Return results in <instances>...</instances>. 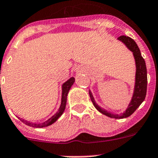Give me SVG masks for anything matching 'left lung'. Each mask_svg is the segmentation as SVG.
<instances>
[{"label": "left lung", "mask_w": 158, "mask_h": 158, "mask_svg": "<svg viewBox=\"0 0 158 158\" xmlns=\"http://www.w3.org/2000/svg\"><path fill=\"white\" fill-rule=\"evenodd\" d=\"M118 39L123 42L127 46V47L131 52H133L134 56L135 59V63H136V82H135V92H134L133 98H132L130 105L128 106V108L125 113L119 114V115L118 114H111V113L106 111L105 109L100 108L94 101V98L90 91L89 92V93L93 106L102 114H105L108 117L112 118H127L131 115L145 98L148 85L147 68H146L145 61H144V58L141 54V51H140L138 45L133 39L126 36H121Z\"/></svg>", "instance_id": "left-lung-1"}]
</instances>
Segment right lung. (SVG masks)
Listing matches in <instances>:
<instances>
[{
  "instance_id": "right-lung-1",
  "label": "right lung",
  "mask_w": 158,
  "mask_h": 158,
  "mask_svg": "<svg viewBox=\"0 0 158 158\" xmlns=\"http://www.w3.org/2000/svg\"><path fill=\"white\" fill-rule=\"evenodd\" d=\"M75 82V79L73 77L70 78L68 81H66L64 84L63 85V93H62V102H61V106H60V109L59 111L54 114L52 117H51L50 118L48 119L47 122H44V123L41 124H35V123H30V122H27V121L24 120H21L25 125H28V126H31V127H34V128H44V127H47L49 125H52V123L56 122L60 116L62 115V114L64 111L65 108H66V98H67V95L68 92H69L70 88L73 85V84Z\"/></svg>"
}]
</instances>
